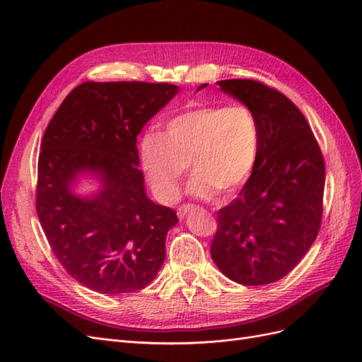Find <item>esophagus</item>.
Here are the masks:
<instances>
[{
    "label": "esophagus",
    "instance_id": "obj_1",
    "mask_svg": "<svg viewBox=\"0 0 362 362\" xmlns=\"http://www.w3.org/2000/svg\"><path fill=\"white\" fill-rule=\"evenodd\" d=\"M193 208V205L192 204H184V205H181L180 208H178V217L180 218H184V216L187 214L190 210Z\"/></svg>",
    "mask_w": 362,
    "mask_h": 362
}]
</instances>
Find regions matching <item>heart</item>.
<instances>
[{
    "mask_svg": "<svg viewBox=\"0 0 362 362\" xmlns=\"http://www.w3.org/2000/svg\"><path fill=\"white\" fill-rule=\"evenodd\" d=\"M261 151L258 119L246 105H204L168 120L163 134L140 140L141 166L163 202L178 198L180 181L190 168L189 190L210 199L235 193L254 172Z\"/></svg>",
    "mask_w": 362,
    "mask_h": 362,
    "instance_id": "obj_1",
    "label": "heart"
}]
</instances>
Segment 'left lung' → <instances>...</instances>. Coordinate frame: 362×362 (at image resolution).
<instances>
[{
  "label": "left lung",
  "instance_id": "obj_1",
  "mask_svg": "<svg viewBox=\"0 0 362 362\" xmlns=\"http://www.w3.org/2000/svg\"><path fill=\"white\" fill-rule=\"evenodd\" d=\"M217 84L257 116L261 151L238 198L217 211L211 257L229 279L266 286L288 275L320 231L325 160L308 120L286 95L247 78Z\"/></svg>",
  "mask_w": 362,
  "mask_h": 362
}]
</instances>
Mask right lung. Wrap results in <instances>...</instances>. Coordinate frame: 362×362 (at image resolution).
<instances>
[{"mask_svg": "<svg viewBox=\"0 0 362 362\" xmlns=\"http://www.w3.org/2000/svg\"><path fill=\"white\" fill-rule=\"evenodd\" d=\"M177 92L169 83L86 81L64 98L43 134L39 222L63 269L93 291L145 288L166 257V235L178 217L146 198L137 136ZM80 171L102 178L95 199L70 193Z\"/></svg>", "mask_w": 362, "mask_h": 362, "instance_id": "obj_1", "label": "right lung"}]
</instances>
